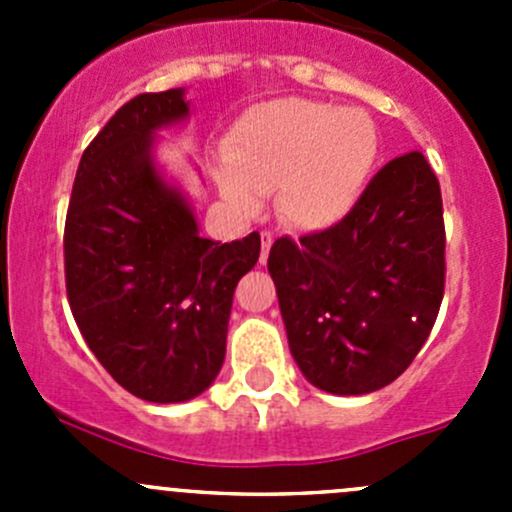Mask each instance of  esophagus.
Returning <instances> with one entry per match:
<instances>
[{
	"label": "esophagus",
	"instance_id": "1",
	"mask_svg": "<svg viewBox=\"0 0 512 512\" xmlns=\"http://www.w3.org/2000/svg\"><path fill=\"white\" fill-rule=\"evenodd\" d=\"M260 240H262V257L260 262H267V255H270V247L272 242H275V237H272V232H260Z\"/></svg>",
	"mask_w": 512,
	"mask_h": 512
}]
</instances>
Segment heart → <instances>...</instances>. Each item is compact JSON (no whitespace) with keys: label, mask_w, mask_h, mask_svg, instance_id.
Returning a JSON list of instances; mask_svg holds the SVG:
<instances>
[{"label":"heart","mask_w":512,"mask_h":512,"mask_svg":"<svg viewBox=\"0 0 512 512\" xmlns=\"http://www.w3.org/2000/svg\"><path fill=\"white\" fill-rule=\"evenodd\" d=\"M381 153L374 118L309 98H280L247 111L215 170L220 195L252 215L277 190V213L304 232L332 230L364 198Z\"/></svg>","instance_id":"b5f03b06"}]
</instances>
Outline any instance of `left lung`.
<instances>
[{"label": "left lung", "instance_id": "8db88e82", "mask_svg": "<svg viewBox=\"0 0 512 512\" xmlns=\"http://www.w3.org/2000/svg\"><path fill=\"white\" fill-rule=\"evenodd\" d=\"M267 270L309 384L361 396L399 379L431 334L446 280L441 188L423 153L389 160L332 230L280 237Z\"/></svg>", "mask_w": 512, "mask_h": 512}]
</instances>
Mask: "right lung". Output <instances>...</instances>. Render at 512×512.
<instances>
[{
	"label": "right lung",
	"mask_w": 512,
	"mask_h": 512,
	"mask_svg": "<svg viewBox=\"0 0 512 512\" xmlns=\"http://www.w3.org/2000/svg\"><path fill=\"white\" fill-rule=\"evenodd\" d=\"M185 89L121 106L81 156L64 230L66 294L86 344L153 404L203 394L225 361L232 294L260 235L200 237L188 198L156 160L158 131L188 121Z\"/></svg>",
	"instance_id": "add662e5"
}]
</instances>
